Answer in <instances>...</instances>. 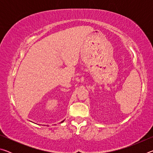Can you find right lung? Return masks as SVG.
<instances>
[{
    "label": "right lung",
    "mask_w": 153,
    "mask_h": 153,
    "mask_svg": "<svg viewBox=\"0 0 153 153\" xmlns=\"http://www.w3.org/2000/svg\"><path fill=\"white\" fill-rule=\"evenodd\" d=\"M62 122H63V121H61V123H62Z\"/></svg>",
    "instance_id": "obj_1"
}]
</instances>
